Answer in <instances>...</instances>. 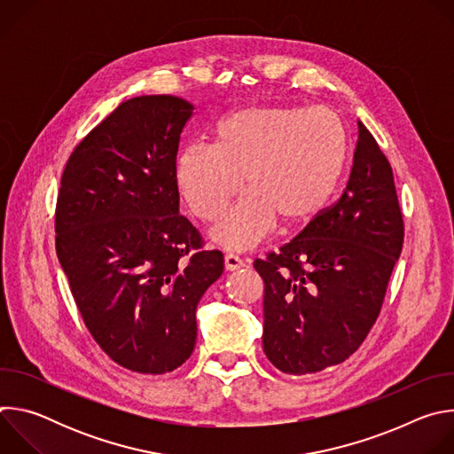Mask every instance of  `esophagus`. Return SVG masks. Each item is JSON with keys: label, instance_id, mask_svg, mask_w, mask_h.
I'll use <instances>...</instances> for the list:
<instances>
[{"label": "esophagus", "instance_id": "1", "mask_svg": "<svg viewBox=\"0 0 454 454\" xmlns=\"http://www.w3.org/2000/svg\"><path fill=\"white\" fill-rule=\"evenodd\" d=\"M224 268H226V271L240 270V268H244V261H242V258H239L237 254H226L224 256Z\"/></svg>", "mask_w": 454, "mask_h": 454}]
</instances>
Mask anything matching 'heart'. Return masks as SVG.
Masks as SVG:
<instances>
[{
	"mask_svg": "<svg viewBox=\"0 0 454 454\" xmlns=\"http://www.w3.org/2000/svg\"><path fill=\"white\" fill-rule=\"evenodd\" d=\"M347 156L341 120L325 107L253 106L217 127L215 147L193 144L176 161V181L190 210L215 221L242 186L249 188L214 226L212 240L247 251L277 219L310 221L333 196Z\"/></svg>",
	"mask_w": 454,
	"mask_h": 454,
	"instance_id": "1",
	"label": "heart"
}]
</instances>
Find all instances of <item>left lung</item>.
I'll use <instances>...</instances> for the list:
<instances>
[{
    "mask_svg": "<svg viewBox=\"0 0 454 454\" xmlns=\"http://www.w3.org/2000/svg\"><path fill=\"white\" fill-rule=\"evenodd\" d=\"M357 133L340 201L253 264L264 280L262 347L284 373H316L348 359L375 323L401 256L404 223L392 167L363 121Z\"/></svg>",
    "mask_w": 454,
    "mask_h": 454,
    "instance_id": "obj_1",
    "label": "left lung"
}]
</instances>
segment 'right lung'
<instances>
[{
    "instance_id": "obj_1",
    "label": "right lung",
    "mask_w": 454,
    "mask_h": 454,
    "mask_svg": "<svg viewBox=\"0 0 454 454\" xmlns=\"http://www.w3.org/2000/svg\"><path fill=\"white\" fill-rule=\"evenodd\" d=\"M193 106L121 102L60 177L55 247L88 331L120 366L167 373L193 352L196 309L224 258L179 215L176 158Z\"/></svg>"
}]
</instances>
